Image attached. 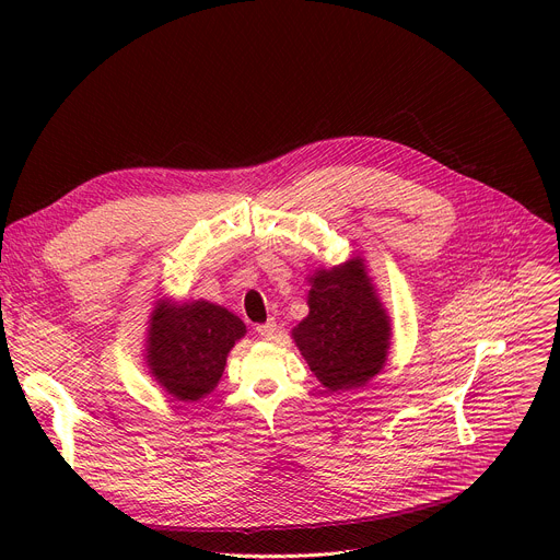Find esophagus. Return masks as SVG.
<instances>
[{
    "instance_id": "34e87169",
    "label": "esophagus",
    "mask_w": 560,
    "mask_h": 560,
    "mask_svg": "<svg viewBox=\"0 0 560 560\" xmlns=\"http://www.w3.org/2000/svg\"><path fill=\"white\" fill-rule=\"evenodd\" d=\"M277 322L275 318H268L266 324H261V326H257V335L261 337V339H266V341H272L275 337H277Z\"/></svg>"
}]
</instances>
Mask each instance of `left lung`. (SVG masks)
Returning a JSON list of instances; mask_svg holds the SVG:
<instances>
[{
	"mask_svg": "<svg viewBox=\"0 0 560 560\" xmlns=\"http://www.w3.org/2000/svg\"><path fill=\"white\" fill-rule=\"evenodd\" d=\"M310 312L292 339L312 374L328 392L363 387L389 352V314L378 299L363 257L307 277Z\"/></svg>",
	"mask_w": 560,
	"mask_h": 560,
	"instance_id": "1",
	"label": "left lung"
}]
</instances>
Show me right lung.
<instances>
[{
    "label": "right lung",
    "mask_w": 560,
    "mask_h": 560,
    "mask_svg": "<svg viewBox=\"0 0 560 560\" xmlns=\"http://www.w3.org/2000/svg\"><path fill=\"white\" fill-rule=\"evenodd\" d=\"M242 337L246 324L230 310L206 299L162 296L148 316L143 361L175 401L195 404L217 387L225 359Z\"/></svg>",
    "instance_id": "obj_1"
}]
</instances>
